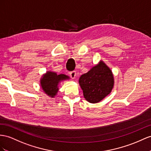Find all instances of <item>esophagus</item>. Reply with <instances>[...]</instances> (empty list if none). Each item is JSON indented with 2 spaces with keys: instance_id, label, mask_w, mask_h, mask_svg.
<instances>
[{
  "instance_id": "obj_1",
  "label": "esophagus",
  "mask_w": 151,
  "mask_h": 151,
  "mask_svg": "<svg viewBox=\"0 0 151 151\" xmlns=\"http://www.w3.org/2000/svg\"><path fill=\"white\" fill-rule=\"evenodd\" d=\"M69 75H70L71 78L72 79H75V76H76V72H75V71H71L70 73H69Z\"/></svg>"
}]
</instances>
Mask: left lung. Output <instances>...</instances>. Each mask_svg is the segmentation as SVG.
I'll use <instances>...</instances> for the list:
<instances>
[{
  "label": "left lung",
  "mask_w": 151,
  "mask_h": 151,
  "mask_svg": "<svg viewBox=\"0 0 151 151\" xmlns=\"http://www.w3.org/2000/svg\"><path fill=\"white\" fill-rule=\"evenodd\" d=\"M83 96L88 102L97 103L109 95L114 85L113 73L103 61L92 67L79 78Z\"/></svg>",
  "instance_id": "8db88e82"
}]
</instances>
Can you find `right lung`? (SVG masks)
<instances>
[{
  "mask_svg": "<svg viewBox=\"0 0 151 151\" xmlns=\"http://www.w3.org/2000/svg\"><path fill=\"white\" fill-rule=\"evenodd\" d=\"M68 79L69 77L65 75H57L55 72L47 71L42 76L40 83L45 93L50 97L54 98L59 91V83L61 81Z\"/></svg>",
  "mask_w": 151,
  "mask_h": 151,
  "instance_id": "add662e5",
  "label": "right lung"
}]
</instances>
